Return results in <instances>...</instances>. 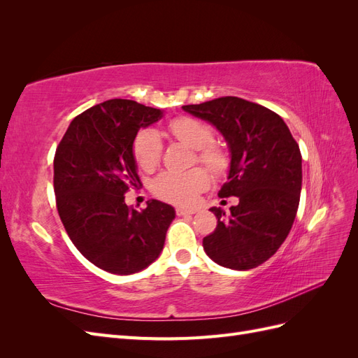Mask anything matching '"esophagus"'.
Listing matches in <instances>:
<instances>
[{"label":"esophagus","mask_w":358,"mask_h":358,"mask_svg":"<svg viewBox=\"0 0 358 358\" xmlns=\"http://www.w3.org/2000/svg\"><path fill=\"white\" fill-rule=\"evenodd\" d=\"M197 212V209H185V208H178L176 209V213L179 216H183V215H194Z\"/></svg>","instance_id":"obj_1"}]
</instances>
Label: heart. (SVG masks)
Listing matches in <instances>:
<instances>
[{"label":"heart","mask_w":358,"mask_h":358,"mask_svg":"<svg viewBox=\"0 0 358 358\" xmlns=\"http://www.w3.org/2000/svg\"><path fill=\"white\" fill-rule=\"evenodd\" d=\"M171 134L179 142L199 150V161L215 173L225 169L227 158L220 148L212 145V128L197 119L180 116L169 125ZM162 143L155 129H143L133 142V155L137 166L145 171H152L161 159ZM209 175L203 169H194L187 173L164 171L155 179L152 191L157 197L173 204H191L199 192L209 187Z\"/></svg>","instance_id":"1"}]
</instances>
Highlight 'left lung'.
Returning a JSON list of instances; mask_svg holds the SVG:
<instances>
[{"label": "left lung", "instance_id": "left-lung-1", "mask_svg": "<svg viewBox=\"0 0 358 358\" xmlns=\"http://www.w3.org/2000/svg\"><path fill=\"white\" fill-rule=\"evenodd\" d=\"M212 124L230 150V170L220 197H237L230 213L218 218L203 249L216 264L249 270L263 264L284 243L294 222L301 191V154L284 119L264 106L221 96L182 106Z\"/></svg>", "mask_w": 358, "mask_h": 358}]
</instances>
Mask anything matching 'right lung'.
Listing matches in <instances>:
<instances>
[{"label": "right lung", "mask_w": 358, "mask_h": 358, "mask_svg": "<svg viewBox=\"0 0 358 358\" xmlns=\"http://www.w3.org/2000/svg\"><path fill=\"white\" fill-rule=\"evenodd\" d=\"M164 112L133 100H107L76 116L57 148V208L79 252L106 272L131 275L152 264L176 212L149 200L137 212L124 194L140 187L133 142Z\"/></svg>", "instance_id": "add662e5"}]
</instances>
